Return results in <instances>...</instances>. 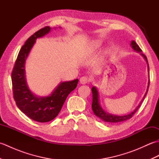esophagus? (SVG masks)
I'll return each mask as SVG.
<instances>
[{
  "label": "esophagus",
  "instance_id": "1",
  "mask_svg": "<svg viewBox=\"0 0 159 159\" xmlns=\"http://www.w3.org/2000/svg\"><path fill=\"white\" fill-rule=\"evenodd\" d=\"M89 79L87 76H83L80 79V83L83 84V85H85V84L89 82Z\"/></svg>",
  "mask_w": 159,
  "mask_h": 159
}]
</instances>
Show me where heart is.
I'll list each match as a JSON object with an SVG mask.
<instances>
[{
    "label": "heart",
    "instance_id": "obj_1",
    "mask_svg": "<svg viewBox=\"0 0 159 159\" xmlns=\"http://www.w3.org/2000/svg\"><path fill=\"white\" fill-rule=\"evenodd\" d=\"M101 44H102V42L100 41V40H96V41H94L92 43V44L91 45L90 48L92 50H94L97 48H98L101 46Z\"/></svg>",
    "mask_w": 159,
    "mask_h": 159
}]
</instances>
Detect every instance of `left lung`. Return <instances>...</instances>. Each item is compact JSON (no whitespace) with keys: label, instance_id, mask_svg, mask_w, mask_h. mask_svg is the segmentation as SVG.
I'll return each mask as SVG.
<instances>
[{"label":"left lung","instance_id":"left-lung-1","mask_svg":"<svg viewBox=\"0 0 159 159\" xmlns=\"http://www.w3.org/2000/svg\"><path fill=\"white\" fill-rule=\"evenodd\" d=\"M130 46L133 49L136 51L137 52H141L142 50L139 48V46L137 45V43L134 42V41H132ZM141 55L143 57V58L145 59V60L146 61V62L148 63V72H149V66H148V59L147 57H146V55L144 54L141 53ZM149 85H150V78H149V80H148V88H147V91L146 93L143 98L141 102L139 103V105L137 107V108L134 109L133 112H131L130 113L128 114V115H125V116H115V115H112L110 114L109 113H107L104 111L102 107H101L100 102H99V96H98V92L97 89L95 87H93L92 88V94H93V97H92V110L93 112L94 113V114L96 115L97 117H98L99 118H100L101 120H102L104 121L105 122H107L109 124H116L118 122H121V121H123L125 120H127L128 119H130V118L133 116V115L136 113V111L138 110V109L140 107L141 103H142L143 100H144L145 97H146V94L148 93V88H149Z\"/></svg>","mask_w":159,"mask_h":159}]
</instances>
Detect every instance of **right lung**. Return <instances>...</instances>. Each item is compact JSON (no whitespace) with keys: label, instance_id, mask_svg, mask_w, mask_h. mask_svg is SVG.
<instances>
[{"label":"right lung","instance_id":"add662e5","mask_svg":"<svg viewBox=\"0 0 159 159\" xmlns=\"http://www.w3.org/2000/svg\"><path fill=\"white\" fill-rule=\"evenodd\" d=\"M51 28L46 26L35 32L25 42L17 57L11 73L13 98L19 109L26 116L38 122H48L55 118L71 92L76 88L79 80L59 83L48 96L33 94L28 87L25 77V62L35 40L48 34Z\"/></svg>","mask_w":159,"mask_h":159}]
</instances>
